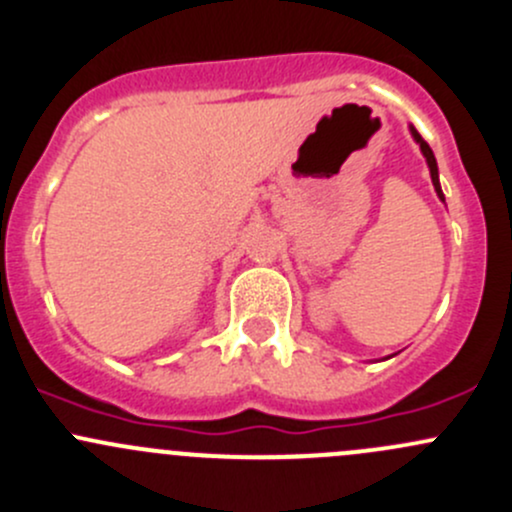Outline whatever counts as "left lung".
Wrapping results in <instances>:
<instances>
[{"mask_svg":"<svg viewBox=\"0 0 512 512\" xmlns=\"http://www.w3.org/2000/svg\"><path fill=\"white\" fill-rule=\"evenodd\" d=\"M410 132H412L414 142H417V144H419V149H422L424 159H427L429 174H432V184H434V191H437V196L441 198V201H444V193H441V186H439V169H437V159H434V152H432V147H429V144L424 142V139H422V134H419L417 129L410 127Z\"/></svg>","mask_w":512,"mask_h":512,"instance_id":"obj_1","label":"left lung"}]
</instances>
